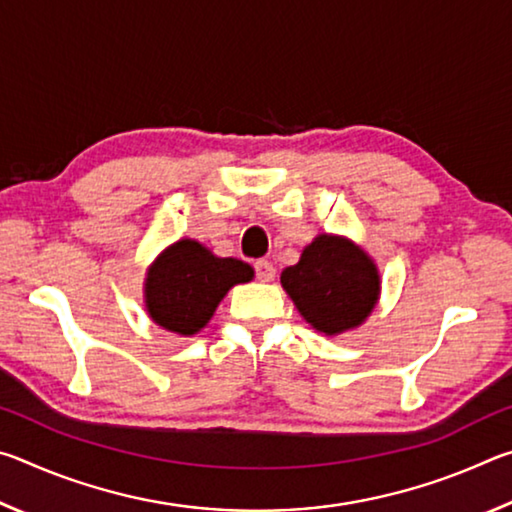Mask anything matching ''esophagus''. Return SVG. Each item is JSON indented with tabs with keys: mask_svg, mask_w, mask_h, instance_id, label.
<instances>
[{
	"mask_svg": "<svg viewBox=\"0 0 512 512\" xmlns=\"http://www.w3.org/2000/svg\"><path fill=\"white\" fill-rule=\"evenodd\" d=\"M255 271H257V280H262V282L275 280V266L271 262H266V259H259V262L255 264Z\"/></svg>",
	"mask_w": 512,
	"mask_h": 512,
	"instance_id": "1",
	"label": "esophagus"
}]
</instances>
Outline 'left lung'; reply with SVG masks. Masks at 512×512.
Returning a JSON list of instances; mask_svg holds the SVG:
<instances>
[{
  "label": "left lung",
  "mask_w": 512,
  "mask_h": 512,
  "mask_svg": "<svg viewBox=\"0 0 512 512\" xmlns=\"http://www.w3.org/2000/svg\"><path fill=\"white\" fill-rule=\"evenodd\" d=\"M300 316L325 336H339L366 323L379 302V268L366 250L341 235H318L298 264L280 275Z\"/></svg>",
  "instance_id": "obj_1"
}]
</instances>
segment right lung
<instances>
[{
  "label": "right lung",
  "instance_id": "1",
  "mask_svg": "<svg viewBox=\"0 0 512 512\" xmlns=\"http://www.w3.org/2000/svg\"><path fill=\"white\" fill-rule=\"evenodd\" d=\"M253 277V266L241 259L216 257L201 241L178 239L146 268V314L167 332L194 336L210 323L225 293Z\"/></svg>",
  "mask_w": 512,
  "mask_h": 512
}]
</instances>
